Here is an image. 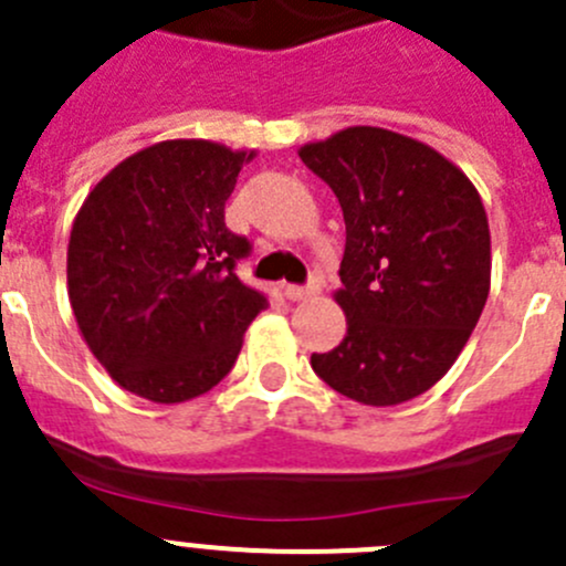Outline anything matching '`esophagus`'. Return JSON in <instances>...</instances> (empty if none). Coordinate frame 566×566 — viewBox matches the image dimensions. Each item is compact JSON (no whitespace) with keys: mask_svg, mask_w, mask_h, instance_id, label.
Here are the masks:
<instances>
[{"mask_svg":"<svg viewBox=\"0 0 566 566\" xmlns=\"http://www.w3.org/2000/svg\"><path fill=\"white\" fill-rule=\"evenodd\" d=\"M283 294L289 296L291 302H302V300H311V296H316L318 285H285Z\"/></svg>","mask_w":566,"mask_h":566,"instance_id":"obj_1","label":"esophagus"}]
</instances>
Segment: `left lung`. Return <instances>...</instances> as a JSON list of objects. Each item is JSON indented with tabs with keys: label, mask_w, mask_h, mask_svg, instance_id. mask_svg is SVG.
<instances>
[{
	"label": "left lung",
	"mask_w": 566,
	"mask_h": 566,
	"mask_svg": "<svg viewBox=\"0 0 566 566\" xmlns=\"http://www.w3.org/2000/svg\"><path fill=\"white\" fill-rule=\"evenodd\" d=\"M300 159L338 198L346 222V335L311 355L324 382L368 407L427 394L465 349L490 294V226L471 178L427 143L349 126Z\"/></svg>",
	"instance_id": "obj_1"
}]
</instances>
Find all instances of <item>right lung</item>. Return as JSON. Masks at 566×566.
Listing matches in <instances>:
<instances>
[{
    "label": "right lung",
    "mask_w": 566,
    "mask_h": 566,
    "mask_svg": "<svg viewBox=\"0 0 566 566\" xmlns=\"http://www.w3.org/2000/svg\"><path fill=\"white\" fill-rule=\"evenodd\" d=\"M255 150L165 139L112 167L71 228L69 300L95 360L128 394L178 405L214 388L266 296L237 277L250 253L226 200Z\"/></svg>",
    "instance_id": "add662e5"
}]
</instances>
